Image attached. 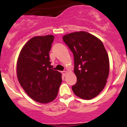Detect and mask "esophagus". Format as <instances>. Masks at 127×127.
Returning <instances> with one entry per match:
<instances>
[{
    "mask_svg": "<svg viewBox=\"0 0 127 127\" xmlns=\"http://www.w3.org/2000/svg\"><path fill=\"white\" fill-rule=\"evenodd\" d=\"M66 73H67V71H63L62 72V74H63V76H65V75H66Z\"/></svg>",
    "mask_w": 127,
    "mask_h": 127,
    "instance_id": "obj_1",
    "label": "esophagus"
}]
</instances>
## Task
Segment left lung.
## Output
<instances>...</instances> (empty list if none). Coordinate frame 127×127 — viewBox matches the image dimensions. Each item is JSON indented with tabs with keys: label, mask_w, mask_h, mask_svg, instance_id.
<instances>
[{
	"label": "left lung",
	"mask_w": 127,
	"mask_h": 127,
	"mask_svg": "<svg viewBox=\"0 0 127 127\" xmlns=\"http://www.w3.org/2000/svg\"><path fill=\"white\" fill-rule=\"evenodd\" d=\"M74 57L76 84L74 94L85 100L98 95L105 87L109 73V60L100 39L86 32H77L63 37Z\"/></svg>",
	"instance_id": "left-lung-1"
}]
</instances>
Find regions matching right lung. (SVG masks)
I'll list each match as a JSON object with an SVG mask.
<instances>
[{
    "label": "right lung",
    "instance_id": "1",
    "mask_svg": "<svg viewBox=\"0 0 127 127\" xmlns=\"http://www.w3.org/2000/svg\"><path fill=\"white\" fill-rule=\"evenodd\" d=\"M53 35L32 37L22 48L17 61V78L30 98L48 103L56 98L62 82V74L54 70L49 52Z\"/></svg>",
    "mask_w": 127,
    "mask_h": 127
}]
</instances>
